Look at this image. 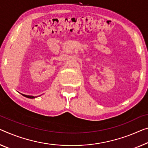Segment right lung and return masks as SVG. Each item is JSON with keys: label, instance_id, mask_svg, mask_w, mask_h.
Instances as JSON below:
<instances>
[{"label": "right lung", "instance_id": "1", "mask_svg": "<svg viewBox=\"0 0 148 148\" xmlns=\"http://www.w3.org/2000/svg\"><path fill=\"white\" fill-rule=\"evenodd\" d=\"M22 95H23L24 97H27V98H29V99H34V98H36V97H34V96H29V95H23V94H22Z\"/></svg>", "mask_w": 148, "mask_h": 148}]
</instances>
